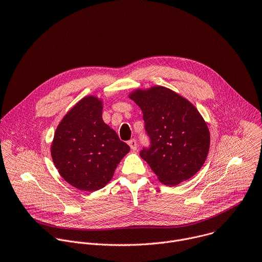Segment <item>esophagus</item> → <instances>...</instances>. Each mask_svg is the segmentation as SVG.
I'll list each match as a JSON object with an SVG mask.
<instances>
[{"instance_id": "obj_1", "label": "esophagus", "mask_w": 262, "mask_h": 262, "mask_svg": "<svg viewBox=\"0 0 262 262\" xmlns=\"http://www.w3.org/2000/svg\"><path fill=\"white\" fill-rule=\"evenodd\" d=\"M128 145H129V147H130V149L133 150V151H135V150H137V142H136V140H130V141H128Z\"/></svg>"}]
</instances>
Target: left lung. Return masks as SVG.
<instances>
[{
    "instance_id": "8db88e82",
    "label": "left lung",
    "mask_w": 262,
    "mask_h": 262,
    "mask_svg": "<svg viewBox=\"0 0 262 262\" xmlns=\"http://www.w3.org/2000/svg\"><path fill=\"white\" fill-rule=\"evenodd\" d=\"M142 110L151 146L140 156L159 182L175 186L193 177L210 149V130L199 110L163 86L137 89L128 95Z\"/></svg>"
}]
</instances>
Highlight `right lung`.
Segmentation results:
<instances>
[{"label":"right lung","instance_id":"obj_1","mask_svg":"<svg viewBox=\"0 0 262 262\" xmlns=\"http://www.w3.org/2000/svg\"><path fill=\"white\" fill-rule=\"evenodd\" d=\"M103 101L80 100L57 125L50 152L59 175L79 190L96 191L112 179L129 146L103 120Z\"/></svg>","mask_w":262,"mask_h":262}]
</instances>
